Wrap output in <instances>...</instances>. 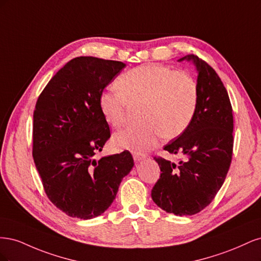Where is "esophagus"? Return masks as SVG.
Listing matches in <instances>:
<instances>
[{
  "label": "esophagus",
  "instance_id": "obj_1",
  "mask_svg": "<svg viewBox=\"0 0 261 261\" xmlns=\"http://www.w3.org/2000/svg\"><path fill=\"white\" fill-rule=\"evenodd\" d=\"M133 158H134V160L137 162V161H140V160L145 159L146 154L145 153H140V152H134L133 153Z\"/></svg>",
  "mask_w": 261,
  "mask_h": 261
}]
</instances>
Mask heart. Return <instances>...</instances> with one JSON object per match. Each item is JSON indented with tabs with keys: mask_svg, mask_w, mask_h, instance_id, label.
Returning a JSON list of instances; mask_svg holds the SVG:
<instances>
[{
	"mask_svg": "<svg viewBox=\"0 0 261 261\" xmlns=\"http://www.w3.org/2000/svg\"><path fill=\"white\" fill-rule=\"evenodd\" d=\"M117 89L101 93L100 111L114 128L126 120L128 105H140L141 122L113 136L118 149L146 151L161 136L172 139L183 134L192 123L198 106V84L186 72L170 66L148 64L123 73L116 80Z\"/></svg>",
	"mask_w": 261,
	"mask_h": 261,
	"instance_id": "b5f03b06",
	"label": "heart"
}]
</instances>
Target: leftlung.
<instances>
[{
    "label": "left lung",
    "instance_id": "8db88e82",
    "mask_svg": "<svg viewBox=\"0 0 261 261\" xmlns=\"http://www.w3.org/2000/svg\"><path fill=\"white\" fill-rule=\"evenodd\" d=\"M193 61L198 72V106L186 130L164 146L180 158L177 163L154 156L161 170L152 200L164 211L193 216L209 206L223 185L233 153V113L223 83L207 62L194 54L178 61Z\"/></svg>",
    "mask_w": 261,
    "mask_h": 261
}]
</instances>
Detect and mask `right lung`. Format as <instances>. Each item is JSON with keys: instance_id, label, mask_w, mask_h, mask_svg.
Masks as SVG:
<instances>
[{"instance_id": "obj_1", "label": "right lung", "mask_w": 261, "mask_h": 261, "mask_svg": "<svg viewBox=\"0 0 261 261\" xmlns=\"http://www.w3.org/2000/svg\"><path fill=\"white\" fill-rule=\"evenodd\" d=\"M125 66L118 61L75 58L51 78L37 100L34 161L48 198L72 218L102 215L134 167L127 150L94 159L111 136L99 98Z\"/></svg>"}]
</instances>
